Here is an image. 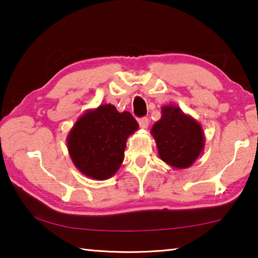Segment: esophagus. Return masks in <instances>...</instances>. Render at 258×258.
<instances>
[{
	"instance_id": "esophagus-1",
	"label": "esophagus",
	"mask_w": 258,
	"mask_h": 258,
	"mask_svg": "<svg viewBox=\"0 0 258 258\" xmlns=\"http://www.w3.org/2000/svg\"><path fill=\"white\" fill-rule=\"evenodd\" d=\"M139 125L141 128H147L149 126V119L147 117H143V118L139 119Z\"/></svg>"
}]
</instances>
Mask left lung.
<instances>
[{
	"label": "left lung",
	"instance_id": "8db88e82",
	"mask_svg": "<svg viewBox=\"0 0 258 258\" xmlns=\"http://www.w3.org/2000/svg\"><path fill=\"white\" fill-rule=\"evenodd\" d=\"M151 134L159 158L176 169L189 168L205 147L202 125L175 104L161 107V117L152 126Z\"/></svg>",
	"mask_w": 258,
	"mask_h": 258
}]
</instances>
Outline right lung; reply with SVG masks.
Listing matches in <instances>:
<instances>
[{
  "instance_id": "1",
  "label": "right lung",
  "mask_w": 258,
  "mask_h": 258,
  "mask_svg": "<svg viewBox=\"0 0 258 258\" xmlns=\"http://www.w3.org/2000/svg\"><path fill=\"white\" fill-rule=\"evenodd\" d=\"M138 128L131 112H119L110 103L89 109L67 135L73 164L87 177L108 180L119 169L127 139Z\"/></svg>"
}]
</instances>
